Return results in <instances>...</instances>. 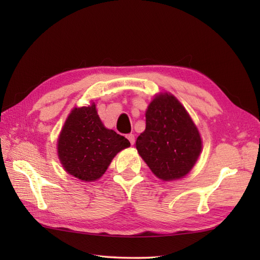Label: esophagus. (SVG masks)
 Segmentation results:
<instances>
[{
	"instance_id": "obj_1",
	"label": "esophagus",
	"mask_w": 260,
	"mask_h": 260,
	"mask_svg": "<svg viewBox=\"0 0 260 260\" xmlns=\"http://www.w3.org/2000/svg\"><path fill=\"white\" fill-rule=\"evenodd\" d=\"M126 137H127V140L129 141L131 144L133 145V144H134V142H135V136H134L133 134H127V135H126Z\"/></svg>"
}]
</instances>
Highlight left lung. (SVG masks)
Returning a JSON list of instances; mask_svg holds the SVG:
<instances>
[{
    "mask_svg": "<svg viewBox=\"0 0 260 260\" xmlns=\"http://www.w3.org/2000/svg\"><path fill=\"white\" fill-rule=\"evenodd\" d=\"M145 117V131L136 140L142 158L164 181L186 175L200 155L202 143L184 107L174 96L161 93L150 104Z\"/></svg>",
    "mask_w": 260,
    "mask_h": 260,
    "instance_id": "1",
    "label": "left lung"
}]
</instances>
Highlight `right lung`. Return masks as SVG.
I'll return each mask as SVG.
<instances>
[{
	"instance_id": "1",
	"label": "right lung",
	"mask_w": 260,
	"mask_h": 260,
	"mask_svg": "<svg viewBox=\"0 0 260 260\" xmlns=\"http://www.w3.org/2000/svg\"><path fill=\"white\" fill-rule=\"evenodd\" d=\"M129 145L124 136L103 125L92 104L71 112L59 136L58 155L69 174L82 181H95L116 154Z\"/></svg>"
}]
</instances>
